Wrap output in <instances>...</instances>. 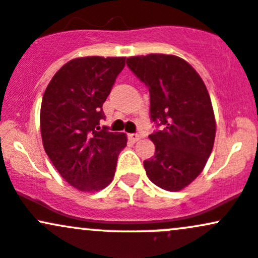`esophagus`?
I'll return each mask as SVG.
<instances>
[{
	"label": "esophagus",
	"mask_w": 258,
	"mask_h": 258,
	"mask_svg": "<svg viewBox=\"0 0 258 258\" xmlns=\"http://www.w3.org/2000/svg\"><path fill=\"white\" fill-rule=\"evenodd\" d=\"M141 139L140 135L138 134H129V140L132 141V143H137V141H139Z\"/></svg>",
	"instance_id": "esophagus-1"
}]
</instances>
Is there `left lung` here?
<instances>
[{
    "mask_svg": "<svg viewBox=\"0 0 258 258\" xmlns=\"http://www.w3.org/2000/svg\"><path fill=\"white\" fill-rule=\"evenodd\" d=\"M126 65L149 87L152 121L165 125L149 135L156 151L144 161L146 174L157 187L178 192L212 154L217 121L209 93L192 65L176 55L130 56Z\"/></svg>",
    "mask_w": 258,
    "mask_h": 258,
    "instance_id": "left-lung-1",
    "label": "left lung"
}]
</instances>
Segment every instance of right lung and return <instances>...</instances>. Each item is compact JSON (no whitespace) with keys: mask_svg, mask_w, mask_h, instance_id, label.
Wrapping results in <instances>:
<instances>
[{"mask_svg":"<svg viewBox=\"0 0 258 258\" xmlns=\"http://www.w3.org/2000/svg\"><path fill=\"white\" fill-rule=\"evenodd\" d=\"M124 65V56L76 57L60 68L44 92V150L60 176L82 192H98L113 181L118 155L126 146V134L98 126Z\"/></svg>","mask_w":258,"mask_h":258,"instance_id":"obj_1","label":"right lung"}]
</instances>
